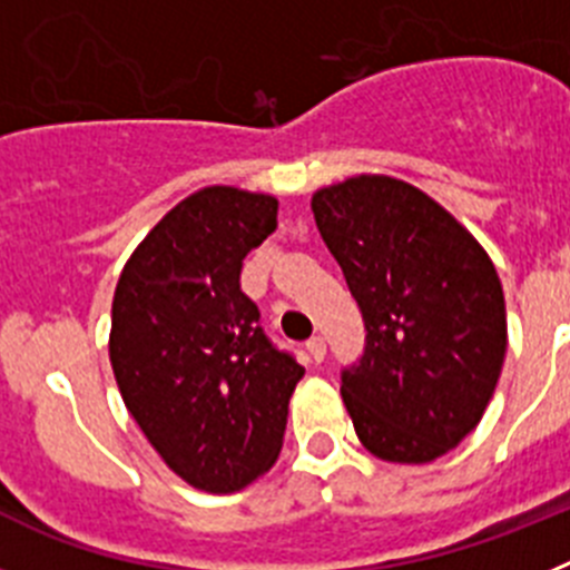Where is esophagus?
<instances>
[{
    "label": "esophagus",
    "mask_w": 570,
    "mask_h": 570,
    "mask_svg": "<svg viewBox=\"0 0 570 570\" xmlns=\"http://www.w3.org/2000/svg\"><path fill=\"white\" fill-rule=\"evenodd\" d=\"M305 347H308V354L314 362L325 360V340H322V336H311V340L305 342Z\"/></svg>",
    "instance_id": "esophagus-1"
}]
</instances>
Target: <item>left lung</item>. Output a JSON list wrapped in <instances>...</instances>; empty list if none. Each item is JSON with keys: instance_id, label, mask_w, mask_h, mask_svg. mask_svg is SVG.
<instances>
[{"instance_id": "1", "label": "left lung", "mask_w": 570, "mask_h": 570, "mask_svg": "<svg viewBox=\"0 0 570 570\" xmlns=\"http://www.w3.org/2000/svg\"><path fill=\"white\" fill-rule=\"evenodd\" d=\"M316 228L365 320L342 371L362 445L425 465L480 425L508 347L505 296L471 230L414 185L360 174L311 196Z\"/></svg>"}]
</instances>
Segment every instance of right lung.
<instances>
[{
  "label": "right lung",
  "instance_id": "right-lung-1",
  "mask_svg": "<svg viewBox=\"0 0 570 570\" xmlns=\"http://www.w3.org/2000/svg\"><path fill=\"white\" fill-rule=\"evenodd\" d=\"M271 194L210 185L185 196L125 262L108 354L128 414L188 485L234 493L271 471L305 367L276 351L239 288L274 234Z\"/></svg>",
  "mask_w": 570,
  "mask_h": 570
}]
</instances>
